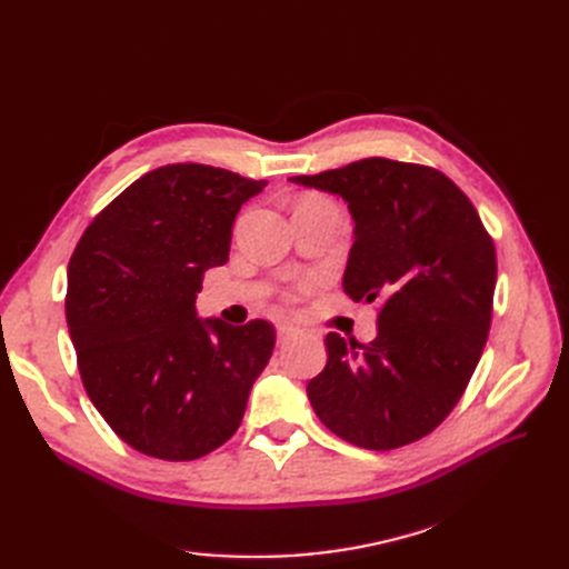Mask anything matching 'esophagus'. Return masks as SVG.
Masks as SVG:
<instances>
[{
  "label": "esophagus",
  "instance_id": "esophagus-1",
  "mask_svg": "<svg viewBox=\"0 0 569 569\" xmlns=\"http://www.w3.org/2000/svg\"><path fill=\"white\" fill-rule=\"evenodd\" d=\"M295 335H299V327H295V325H287V322L278 325V343H284L287 339H291Z\"/></svg>",
  "mask_w": 569,
  "mask_h": 569
}]
</instances>
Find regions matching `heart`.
Segmentation results:
<instances>
[{
    "mask_svg": "<svg viewBox=\"0 0 569 569\" xmlns=\"http://www.w3.org/2000/svg\"><path fill=\"white\" fill-rule=\"evenodd\" d=\"M311 287H313V278H306V280H301V282L297 284L299 291H306V289H311Z\"/></svg>",
    "mask_w": 569,
    "mask_h": 569,
    "instance_id": "1",
    "label": "heart"
}]
</instances>
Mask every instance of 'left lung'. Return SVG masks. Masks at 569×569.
I'll return each mask as SVG.
<instances>
[{
    "instance_id": "8db88e82",
    "label": "left lung",
    "mask_w": 569,
    "mask_h": 569,
    "mask_svg": "<svg viewBox=\"0 0 569 569\" xmlns=\"http://www.w3.org/2000/svg\"><path fill=\"white\" fill-rule=\"evenodd\" d=\"M295 184L349 203L343 291L382 299L370 343L330 332L306 387L320 422L360 449L418 441L449 416L487 343L496 251L470 199L435 168L363 159Z\"/></svg>"
}]
</instances>
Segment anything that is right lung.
<instances>
[{
	"label": "right lung",
	"mask_w": 569,
	"mask_h": 569,
	"mask_svg": "<svg viewBox=\"0 0 569 569\" xmlns=\"http://www.w3.org/2000/svg\"><path fill=\"white\" fill-rule=\"evenodd\" d=\"M266 180L170 163L134 180L84 230L68 263L66 320L90 401L134 451H216L268 366L266 320L199 318L209 268L228 261L234 218Z\"/></svg>",
	"instance_id": "right-lung-1"
}]
</instances>
